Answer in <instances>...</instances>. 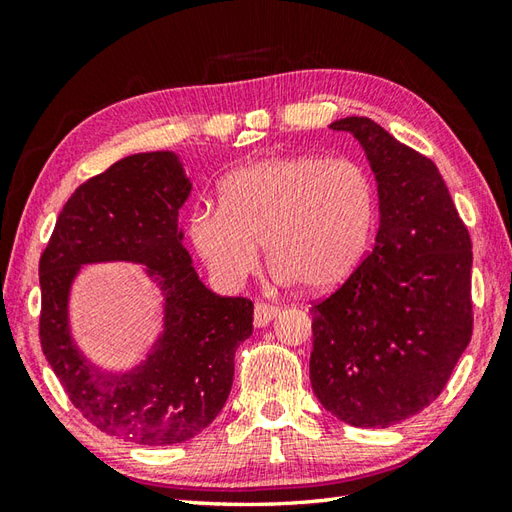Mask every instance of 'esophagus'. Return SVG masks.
I'll use <instances>...</instances> for the list:
<instances>
[{"mask_svg":"<svg viewBox=\"0 0 512 512\" xmlns=\"http://www.w3.org/2000/svg\"><path fill=\"white\" fill-rule=\"evenodd\" d=\"M277 308L270 306V303H255V312H253V321L257 328H264V325H268L270 321H273L277 317Z\"/></svg>","mask_w":512,"mask_h":512,"instance_id":"esophagus-1","label":"esophagus"}]
</instances>
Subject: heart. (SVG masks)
<instances>
[{"instance_id":"obj_1","label":"heart","mask_w":512,"mask_h":512,"mask_svg":"<svg viewBox=\"0 0 512 512\" xmlns=\"http://www.w3.org/2000/svg\"><path fill=\"white\" fill-rule=\"evenodd\" d=\"M376 213V184L358 162L270 158L226 176L220 206L191 213L189 237L224 284H239L253 273L264 242L279 281L332 290L361 266Z\"/></svg>"}]
</instances>
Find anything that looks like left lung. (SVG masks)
Listing matches in <instances>:
<instances>
[{
	"label": "left lung",
	"instance_id": "8db88e82",
	"mask_svg": "<svg viewBox=\"0 0 512 512\" xmlns=\"http://www.w3.org/2000/svg\"><path fill=\"white\" fill-rule=\"evenodd\" d=\"M330 127L365 147L380 226L354 275L312 303L310 380L332 416L385 429L442 394L471 341V235L427 156L372 118Z\"/></svg>",
	"mask_w": 512,
	"mask_h": 512
}]
</instances>
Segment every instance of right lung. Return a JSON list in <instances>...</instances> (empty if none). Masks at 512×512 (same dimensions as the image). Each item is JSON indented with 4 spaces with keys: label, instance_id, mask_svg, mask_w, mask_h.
<instances>
[{
    "label": "right lung",
    "instance_id": "add662e5",
    "mask_svg": "<svg viewBox=\"0 0 512 512\" xmlns=\"http://www.w3.org/2000/svg\"><path fill=\"white\" fill-rule=\"evenodd\" d=\"M191 184L169 151L114 162L76 187L39 259V341L72 405L107 436L167 447L198 436L231 394L235 352L253 334V301L217 297L184 248ZM129 258L168 295V330L132 375L103 377L67 334V290L81 263Z\"/></svg>",
    "mask_w": 512,
    "mask_h": 512
}]
</instances>
